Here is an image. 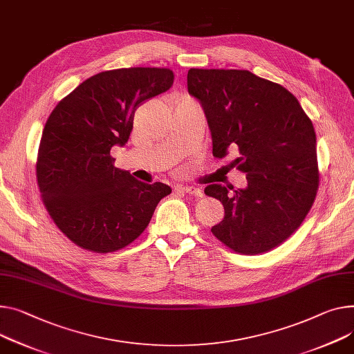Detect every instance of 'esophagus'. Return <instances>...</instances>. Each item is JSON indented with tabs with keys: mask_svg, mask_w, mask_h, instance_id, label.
Returning a JSON list of instances; mask_svg holds the SVG:
<instances>
[{
	"mask_svg": "<svg viewBox=\"0 0 354 354\" xmlns=\"http://www.w3.org/2000/svg\"><path fill=\"white\" fill-rule=\"evenodd\" d=\"M180 189H183L184 193L189 194V196H194V197H203V192L200 188L197 187H189V185H185V187H180Z\"/></svg>",
	"mask_w": 354,
	"mask_h": 354,
	"instance_id": "esophagus-1",
	"label": "esophagus"
}]
</instances>
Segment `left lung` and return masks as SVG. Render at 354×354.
<instances>
[{
  "label": "left lung",
  "instance_id": "8db88e82",
  "mask_svg": "<svg viewBox=\"0 0 354 354\" xmlns=\"http://www.w3.org/2000/svg\"><path fill=\"white\" fill-rule=\"evenodd\" d=\"M187 88L204 109L214 157L236 149L231 167L248 180L245 189L205 187L225 209L212 235L242 255L277 248L301 227L317 194L312 120L288 89L250 71L192 68Z\"/></svg>",
  "mask_w": 354,
  "mask_h": 354
}]
</instances>
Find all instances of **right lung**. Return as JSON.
Instances as JSON below:
<instances>
[{
    "mask_svg": "<svg viewBox=\"0 0 354 354\" xmlns=\"http://www.w3.org/2000/svg\"><path fill=\"white\" fill-rule=\"evenodd\" d=\"M169 68H122L91 76L49 115L38 149L37 181L57 227L79 248L107 254L138 239L171 193L115 167L111 149L127 143L134 112L173 86Z\"/></svg>",
    "mask_w": 354,
    "mask_h": 354,
    "instance_id": "right-lung-1",
    "label": "right lung"
}]
</instances>
